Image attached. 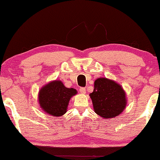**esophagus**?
Returning a JSON list of instances; mask_svg holds the SVG:
<instances>
[{"label": "esophagus", "instance_id": "obj_1", "mask_svg": "<svg viewBox=\"0 0 160 160\" xmlns=\"http://www.w3.org/2000/svg\"><path fill=\"white\" fill-rule=\"evenodd\" d=\"M80 92L82 94H85V92H86V88H80Z\"/></svg>", "mask_w": 160, "mask_h": 160}]
</instances>
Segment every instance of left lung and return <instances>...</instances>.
<instances>
[{
    "label": "left lung",
    "instance_id": "1",
    "mask_svg": "<svg viewBox=\"0 0 160 160\" xmlns=\"http://www.w3.org/2000/svg\"><path fill=\"white\" fill-rule=\"evenodd\" d=\"M90 96L94 112L104 118L116 117L126 106L125 92L121 86L104 78L95 80Z\"/></svg>",
    "mask_w": 160,
    "mask_h": 160
}]
</instances>
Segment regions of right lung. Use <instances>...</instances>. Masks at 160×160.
Masks as SVG:
<instances>
[{"mask_svg":"<svg viewBox=\"0 0 160 160\" xmlns=\"http://www.w3.org/2000/svg\"><path fill=\"white\" fill-rule=\"evenodd\" d=\"M76 94V90L66 88L61 81H53L41 89L39 102L42 109L48 114L61 116L66 112L70 97Z\"/></svg>","mask_w":160,"mask_h":160,"instance_id":"obj_1","label":"right lung"}]
</instances>
